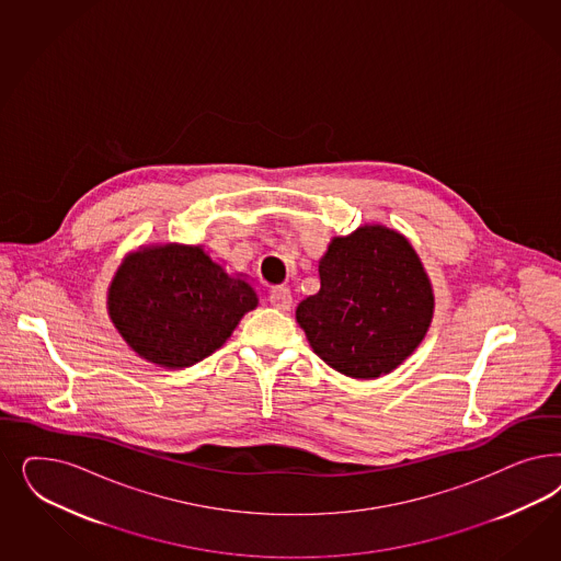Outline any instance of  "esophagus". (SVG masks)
<instances>
[{
    "instance_id": "esophagus-1",
    "label": "esophagus",
    "mask_w": 561,
    "mask_h": 561,
    "mask_svg": "<svg viewBox=\"0 0 561 561\" xmlns=\"http://www.w3.org/2000/svg\"><path fill=\"white\" fill-rule=\"evenodd\" d=\"M271 304L280 311H289L293 308V295L287 287H276L271 293Z\"/></svg>"
}]
</instances>
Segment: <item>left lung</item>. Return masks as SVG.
<instances>
[{"label": "left lung", "instance_id": "1", "mask_svg": "<svg viewBox=\"0 0 561 561\" xmlns=\"http://www.w3.org/2000/svg\"><path fill=\"white\" fill-rule=\"evenodd\" d=\"M320 290L295 309L311 351L355 380L394 371L423 343L434 289L409 239L386 225L332 237L318 262Z\"/></svg>", "mask_w": 561, "mask_h": 561}]
</instances>
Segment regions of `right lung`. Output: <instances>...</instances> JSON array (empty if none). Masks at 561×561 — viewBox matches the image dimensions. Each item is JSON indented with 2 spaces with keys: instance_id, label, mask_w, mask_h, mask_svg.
Masks as SVG:
<instances>
[{
  "instance_id": "right-lung-1",
  "label": "right lung",
  "mask_w": 561,
  "mask_h": 561,
  "mask_svg": "<svg viewBox=\"0 0 561 561\" xmlns=\"http://www.w3.org/2000/svg\"><path fill=\"white\" fill-rule=\"evenodd\" d=\"M260 297L204 245L152 243L127 253L107 289L108 320L148 363L183 369L229 341Z\"/></svg>"
}]
</instances>
